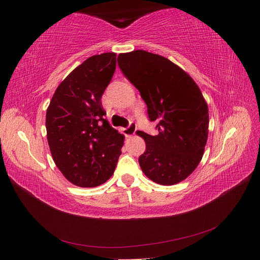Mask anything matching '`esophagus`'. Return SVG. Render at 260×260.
Instances as JSON below:
<instances>
[{
    "label": "esophagus",
    "mask_w": 260,
    "mask_h": 260,
    "mask_svg": "<svg viewBox=\"0 0 260 260\" xmlns=\"http://www.w3.org/2000/svg\"><path fill=\"white\" fill-rule=\"evenodd\" d=\"M136 132V125L134 123H131L128 126L126 127V128L123 129V133L126 137H132Z\"/></svg>",
    "instance_id": "esophagus-1"
}]
</instances>
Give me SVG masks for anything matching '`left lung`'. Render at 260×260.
<instances>
[{
  "instance_id": "8db88e82",
  "label": "left lung",
  "mask_w": 260,
  "mask_h": 260,
  "mask_svg": "<svg viewBox=\"0 0 260 260\" xmlns=\"http://www.w3.org/2000/svg\"><path fill=\"white\" fill-rule=\"evenodd\" d=\"M118 66L139 89L155 136L140 132L146 150L139 158L148 179L162 185L185 180L200 163L208 140L209 110L200 88L183 69L144 50L120 53Z\"/></svg>"
}]
</instances>
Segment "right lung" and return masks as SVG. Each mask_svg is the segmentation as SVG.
Segmentation results:
<instances>
[{"mask_svg":"<svg viewBox=\"0 0 260 260\" xmlns=\"http://www.w3.org/2000/svg\"><path fill=\"white\" fill-rule=\"evenodd\" d=\"M116 53L96 54L66 77L47 109V139L54 163L71 183L93 187L113 175L124 135L105 119L102 96L113 78Z\"/></svg>","mask_w":260,"mask_h":260,"instance_id":"right-lung-1","label":"right lung"}]
</instances>
